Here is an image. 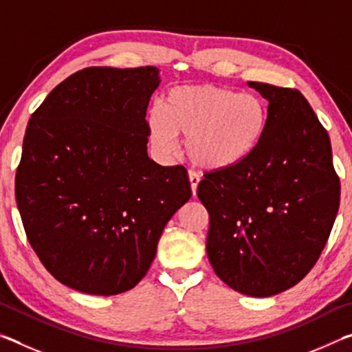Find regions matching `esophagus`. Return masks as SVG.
Returning a JSON list of instances; mask_svg holds the SVG:
<instances>
[{
  "label": "esophagus",
  "instance_id": "34e87169",
  "mask_svg": "<svg viewBox=\"0 0 352 352\" xmlns=\"http://www.w3.org/2000/svg\"><path fill=\"white\" fill-rule=\"evenodd\" d=\"M188 177H189V183H190V189H192V195L197 194V186H199V182H200V177L195 174L194 170H189L188 172Z\"/></svg>",
  "mask_w": 352,
  "mask_h": 352
}]
</instances>
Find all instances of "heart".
<instances>
[{
	"instance_id": "1",
	"label": "heart",
	"mask_w": 352,
	"mask_h": 352,
	"mask_svg": "<svg viewBox=\"0 0 352 352\" xmlns=\"http://www.w3.org/2000/svg\"><path fill=\"white\" fill-rule=\"evenodd\" d=\"M265 127L267 107L258 94L206 83L172 88L147 115L148 136L160 152L174 155L177 136H184L190 162L208 170L245 162Z\"/></svg>"
}]
</instances>
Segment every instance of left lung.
<instances>
[{
    "label": "left lung",
    "instance_id": "1",
    "mask_svg": "<svg viewBox=\"0 0 352 352\" xmlns=\"http://www.w3.org/2000/svg\"><path fill=\"white\" fill-rule=\"evenodd\" d=\"M248 85L267 105L254 152L206 172L197 195L210 214L206 253L216 275L248 296L294 287L312 270L340 205L329 135L295 88Z\"/></svg>",
    "mask_w": 352,
    "mask_h": 352
}]
</instances>
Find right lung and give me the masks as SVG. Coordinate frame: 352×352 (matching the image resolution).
<instances>
[{
    "instance_id": "add662e5",
    "label": "right lung",
    "mask_w": 352,
    "mask_h": 352,
    "mask_svg": "<svg viewBox=\"0 0 352 352\" xmlns=\"http://www.w3.org/2000/svg\"><path fill=\"white\" fill-rule=\"evenodd\" d=\"M158 68L71 74L29 119L15 175L28 241L58 283L90 295L133 289L166 223L192 195L183 166L147 157Z\"/></svg>"
}]
</instances>
